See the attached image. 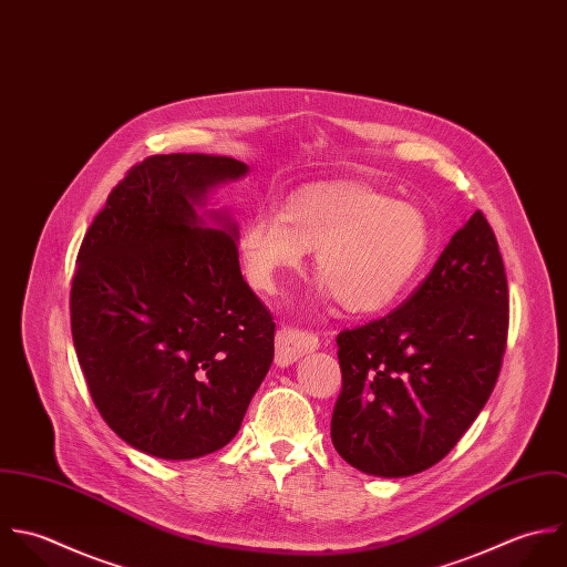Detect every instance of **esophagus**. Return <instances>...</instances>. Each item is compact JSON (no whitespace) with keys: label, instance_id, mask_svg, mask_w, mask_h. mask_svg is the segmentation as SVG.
<instances>
[{"label":"esophagus","instance_id":"obj_1","mask_svg":"<svg viewBox=\"0 0 567 567\" xmlns=\"http://www.w3.org/2000/svg\"><path fill=\"white\" fill-rule=\"evenodd\" d=\"M316 348H318V338H313L311 333L282 327L276 333V365L285 368L298 361L302 354L313 352Z\"/></svg>","mask_w":567,"mask_h":567}]
</instances>
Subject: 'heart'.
<instances>
[{
    "instance_id": "obj_1",
    "label": "heart",
    "mask_w": 567,
    "mask_h": 567,
    "mask_svg": "<svg viewBox=\"0 0 567 567\" xmlns=\"http://www.w3.org/2000/svg\"><path fill=\"white\" fill-rule=\"evenodd\" d=\"M430 238L416 206L368 184L333 182L293 193L278 217H251L238 236V258L251 289L276 293L316 249L320 293L338 298L352 316H374L408 291L427 258Z\"/></svg>"
}]
</instances>
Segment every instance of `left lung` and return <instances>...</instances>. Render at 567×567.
I'll list each match as a JSON object with an SVG mask.
<instances>
[{
    "instance_id": "1",
    "label": "left lung",
    "mask_w": 567,
    "mask_h": 567,
    "mask_svg": "<svg viewBox=\"0 0 567 567\" xmlns=\"http://www.w3.org/2000/svg\"><path fill=\"white\" fill-rule=\"evenodd\" d=\"M506 336L502 254L484 215L473 213L396 311L338 336V453L377 477L441 462L486 405Z\"/></svg>"
}]
</instances>
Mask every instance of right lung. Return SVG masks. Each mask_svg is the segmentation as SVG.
<instances>
[{
    "label": "right lung",
    "instance_id": "1",
    "mask_svg": "<svg viewBox=\"0 0 567 567\" xmlns=\"http://www.w3.org/2000/svg\"><path fill=\"white\" fill-rule=\"evenodd\" d=\"M247 173L226 155L146 157L79 249V363L101 416L137 452L193 460L226 447L274 361L276 324L240 276L238 224L208 208Z\"/></svg>",
    "mask_w": 567,
    "mask_h": 567
}]
</instances>
